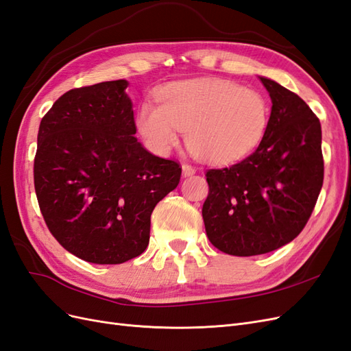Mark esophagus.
Here are the masks:
<instances>
[{
  "mask_svg": "<svg viewBox=\"0 0 351 351\" xmlns=\"http://www.w3.org/2000/svg\"><path fill=\"white\" fill-rule=\"evenodd\" d=\"M182 169H183V177H192L196 173V169L189 164H183Z\"/></svg>",
  "mask_w": 351,
  "mask_h": 351,
  "instance_id": "34e87169",
  "label": "esophagus"
}]
</instances>
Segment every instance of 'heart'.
Listing matches in <instances>:
<instances>
[{
	"label": "heart",
	"instance_id": "heart-1",
	"mask_svg": "<svg viewBox=\"0 0 351 351\" xmlns=\"http://www.w3.org/2000/svg\"><path fill=\"white\" fill-rule=\"evenodd\" d=\"M158 107L143 104L136 115L137 132L151 151L167 154L186 132L189 151L212 165L241 161L261 145L269 123V107L254 89L218 77L177 80L156 93Z\"/></svg>",
	"mask_w": 351,
	"mask_h": 351
}]
</instances>
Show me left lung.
Segmentation results:
<instances>
[{
  "label": "left lung",
  "instance_id": "8db88e82",
  "mask_svg": "<svg viewBox=\"0 0 351 351\" xmlns=\"http://www.w3.org/2000/svg\"><path fill=\"white\" fill-rule=\"evenodd\" d=\"M271 97L258 149L230 168L209 169L202 208L209 241L232 256L282 247L304 228L324 183L322 130L300 97L259 76Z\"/></svg>",
  "mask_w": 351,
  "mask_h": 351
}]
</instances>
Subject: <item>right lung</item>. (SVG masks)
Listing matches in <instances>:
<instances>
[{
	"mask_svg": "<svg viewBox=\"0 0 351 351\" xmlns=\"http://www.w3.org/2000/svg\"><path fill=\"white\" fill-rule=\"evenodd\" d=\"M129 82L71 89L39 125L35 190L49 231L86 262L115 265L149 244L151 215L182 168L134 137Z\"/></svg>",
	"mask_w": 351,
	"mask_h": 351,
	"instance_id": "obj_1",
	"label": "right lung"
}]
</instances>
